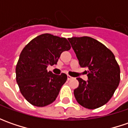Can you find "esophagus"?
I'll list each match as a JSON object with an SVG mask.
<instances>
[{
  "label": "esophagus",
  "mask_w": 128,
  "mask_h": 128,
  "mask_svg": "<svg viewBox=\"0 0 128 128\" xmlns=\"http://www.w3.org/2000/svg\"><path fill=\"white\" fill-rule=\"evenodd\" d=\"M72 78H73L72 77H71L70 76H69V75H68V80H70Z\"/></svg>",
  "instance_id": "esophagus-1"
}]
</instances>
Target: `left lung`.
<instances>
[{"label":"left lung","instance_id":"obj_1","mask_svg":"<svg viewBox=\"0 0 128 128\" xmlns=\"http://www.w3.org/2000/svg\"><path fill=\"white\" fill-rule=\"evenodd\" d=\"M81 68H88V80L78 78L74 90L77 102L88 109L104 106L113 96L120 80V70L114 54L102 43L88 36L68 38Z\"/></svg>","mask_w":128,"mask_h":128}]
</instances>
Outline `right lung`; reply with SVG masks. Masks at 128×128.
Wrapping results in <instances>:
<instances>
[{
	"instance_id": "obj_1",
	"label": "right lung",
	"mask_w": 128,
	"mask_h": 128,
	"mask_svg": "<svg viewBox=\"0 0 128 128\" xmlns=\"http://www.w3.org/2000/svg\"><path fill=\"white\" fill-rule=\"evenodd\" d=\"M71 48L66 38L44 33L33 38L20 52L16 68L20 91L31 105L44 107L56 100L67 75L48 72L47 67L56 64L61 53Z\"/></svg>"
}]
</instances>
